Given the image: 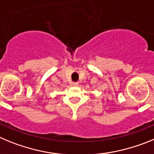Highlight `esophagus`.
Returning a JSON list of instances; mask_svg holds the SVG:
<instances>
[{
	"mask_svg": "<svg viewBox=\"0 0 154 154\" xmlns=\"http://www.w3.org/2000/svg\"><path fill=\"white\" fill-rule=\"evenodd\" d=\"M72 86L77 87V86H78V83H72Z\"/></svg>",
	"mask_w": 154,
	"mask_h": 154,
	"instance_id": "esophagus-1",
	"label": "esophagus"
}]
</instances>
